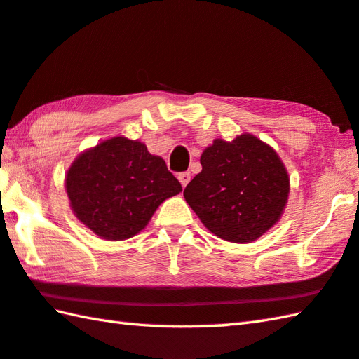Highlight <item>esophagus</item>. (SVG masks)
<instances>
[{
    "instance_id": "obj_1",
    "label": "esophagus",
    "mask_w": 359,
    "mask_h": 359,
    "mask_svg": "<svg viewBox=\"0 0 359 359\" xmlns=\"http://www.w3.org/2000/svg\"><path fill=\"white\" fill-rule=\"evenodd\" d=\"M179 180H180V184H182V187H187L188 185V182L191 180V174L189 172H180L179 174Z\"/></svg>"
}]
</instances>
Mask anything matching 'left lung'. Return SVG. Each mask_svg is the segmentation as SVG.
<instances>
[{
	"instance_id": "obj_1",
	"label": "left lung",
	"mask_w": 359,
	"mask_h": 359,
	"mask_svg": "<svg viewBox=\"0 0 359 359\" xmlns=\"http://www.w3.org/2000/svg\"><path fill=\"white\" fill-rule=\"evenodd\" d=\"M202 171L187 185L188 205L212 233L230 243H252L278 222L290 177L277 152L243 133L216 138L201 156Z\"/></svg>"
}]
</instances>
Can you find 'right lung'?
Segmentation results:
<instances>
[{"instance_id":"add662e5","label":"right lung","mask_w":359,"mask_h":359,"mask_svg":"<svg viewBox=\"0 0 359 359\" xmlns=\"http://www.w3.org/2000/svg\"><path fill=\"white\" fill-rule=\"evenodd\" d=\"M65 188L77 219L109 241L137 235L161 202L182 191L163 158L124 137L82 152L69 166Z\"/></svg>"}]
</instances>
